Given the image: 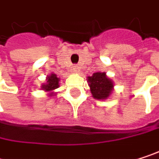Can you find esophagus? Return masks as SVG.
Listing matches in <instances>:
<instances>
[{"label": "esophagus", "instance_id": "34e87169", "mask_svg": "<svg viewBox=\"0 0 159 159\" xmlns=\"http://www.w3.org/2000/svg\"><path fill=\"white\" fill-rule=\"evenodd\" d=\"M73 70H74V72L78 73V72H80L79 66H77V65H74V66H73Z\"/></svg>", "mask_w": 159, "mask_h": 159}]
</instances>
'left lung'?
I'll use <instances>...</instances> for the list:
<instances>
[{"label": "left lung", "mask_w": 159, "mask_h": 159, "mask_svg": "<svg viewBox=\"0 0 159 159\" xmlns=\"http://www.w3.org/2000/svg\"><path fill=\"white\" fill-rule=\"evenodd\" d=\"M93 98L96 99H105L110 97L113 88V83L110 80L105 73H95L88 77Z\"/></svg>", "instance_id": "1"}]
</instances>
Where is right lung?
I'll list each match as a JSON object with an SVG mask.
<instances>
[{
  "label": "right lung",
  "mask_w": 159,
  "mask_h": 159,
  "mask_svg": "<svg viewBox=\"0 0 159 159\" xmlns=\"http://www.w3.org/2000/svg\"><path fill=\"white\" fill-rule=\"evenodd\" d=\"M59 87V78L56 76V75H51L47 78V84L42 85V88L45 91H52ZM52 95V93H50Z\"/></svg>",
  "instance_id": "1"
}]
</instances>
